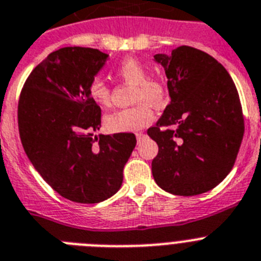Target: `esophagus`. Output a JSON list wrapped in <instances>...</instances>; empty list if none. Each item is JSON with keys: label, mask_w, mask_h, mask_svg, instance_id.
<instances>
[{"label": "esophagus", "mask_w": 261, "mask_h": 261, "mask_svg": "<svg viewBox=\"0 0 261 261\" xmlns=\"http://www.w3.org/2000/svg\"><path fill=\"white\" fill-rule=\"evenodd\" d=\"M146 134L144 133H138L137 134V139H138V143H140V142H143L144 139H146Z\"/></svg>", "instance_id": "34e87169"}]
</instances>
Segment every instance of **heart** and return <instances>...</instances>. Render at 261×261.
I'll return each instance as SVG.
<instances>
[{
	"mask_svg": "<svg viewBox=\"0 0 261 261\" xmlns=\"http://www.w3.org/2000/svg\"><path fill=\"white\" fill-rule=\"evenodd\" d=\"M115 74L126 85H134L133 101L138 105L121 109L106 115V127L113 133H133L146 127L155 118L151 106H160L167 99V87L164 81L156 76H149L148 68L135 58L123 59L115 67ZM90 98L101 106L112 102V88L103 79L93 77L88 85Z\"/></svg>",
	"mask_w": 261,
	"mask_h": 261,
	"instance_id": "heart-1",
	"label": "heart"
}]
</instances>
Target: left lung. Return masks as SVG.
I'll return each instance as SVG.
<instances>
[{"label": "left lung", "mask_w": 261, "mask_h": 261, "mask_svg": "<svg viewBox=\"0 0 261 261\" xmlns=\"http://www.w3.org/2000/svg\"><path fill=\"white\" fill-rule=\"evenodd\" d=\"M171 102L147 134L159 146L156 184L176 196L212 190L230 173L244 134L239 94L226 68L189 46L158 54Z\"/></svg>", "instance_id": "left-lung-1"}]
</instances>
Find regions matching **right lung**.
<instances>
[{"instance_id":"obj_1","label":"right lung","mask_w":261,"mask_h":261,"mask_svg":"<svg viewBox=\"0 0 261 261\" xmlns=\"http://www.w3.org/2000/svg\"><path fill=\"white\" fill-rule=\"evenodd\" d=\"M106 59L108 54L88 47L51 52L27 77L18 102L27 158L56 193L73 202L98 203L114 196L137 144L131 133L93 137L101 127V108L88 85Z\"/></svg>"}]
</instances>
